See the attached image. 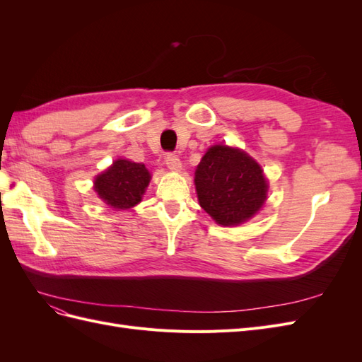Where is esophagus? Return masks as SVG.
Listing matches in <instances>:
<instances>
[{
    "instance_id": "obj_1",
    "label": "esophagus",
    "mask_w": 362,
    "mask_h": 362,
    "mask_svg": "<svg viewBox=\"0 0 362 362\" xmlns=\"http://www.w3.org/2000/svg\"><path fill=\"white\" fill-rule=\"evenodd\" d=\"M164 161H166L168 168H169L170 170L178 172V170L181 169V160L178 158V156H175V154H168V156H166V158H164Z\"/></svg>"
}]
</instances>
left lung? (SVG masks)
Instances as JSON below:
<instances>
[{"label": "left lung", "instance_id": "8db88e82", "mask_svg": "<svg viewBox=\"0 0 362 362\" xmlns=\"http://www.w3.org/2000/svg\"><path fill=\"white\" fill-rule=\"evenodd\" d=\"M194 184L201 206L223 226L246 222L267 198V182L258 163L243 151L222 145L206 151Z\"/></svg>", "mask_w": 362, "mask_h": 362}]
</instances>
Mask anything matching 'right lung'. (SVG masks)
<instances>
[{
    "label": "right lung",
    "instance_id": "add662e5",
    "mask_svg": "<svg viewBox=\"0 0 362 362\" xmlns=\"http://www.w3.org/2000/svg\"><path fill=\"white\" fill-rule=\"evenodd\" d=\"M151 180V175L144 164L128 160H116L95 180V190L108 205L117 210L134 206L141 201Z\"/></svg>",
    "mask_w": 362,
    "mask_h": 362
}]
</instances>
